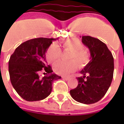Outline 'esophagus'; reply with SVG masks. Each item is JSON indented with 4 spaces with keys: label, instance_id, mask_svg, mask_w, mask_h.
Instances as JSON below:
<instances>
[{
    "label": "esophagus",
    "instance_id": "obj_1",
    "mask_svg": "<svg viewBox=\"0 0 124 124\" xmlns=\"http://www.w3.org/2000/svg\"><path fill=\"white\" fill-rule=\"evenodd\" d=\"M62 78L65 80H68L70 79V77H62Z\"/></svg>",
    "mask_w": 124,
    "mask_h": 124
}]
</instances>
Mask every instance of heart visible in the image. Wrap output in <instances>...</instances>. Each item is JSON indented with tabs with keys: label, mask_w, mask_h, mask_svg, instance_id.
I'll return each mask as SVG.
<instances>
[{
	"label": "heart",
	"mask_w": 124,
	"mask_h": 124,
	"mask_svg": "<svg viewBox=\"0 0 124 124\" xmlns=\"http://www.w3.org/2000/svg\"><path fill=\"white\" fill-rule=\"evenodd\" d=\"M61 46L65 50L71 51L68 62L59 61L54 66V70L57 74L66 76L75 71L78 66L84 67L90 62V54L85 50L83 44L79 39L76 38H68L61 42ZM61 49L57 44H52L49 46L46 53V58L50 64H54L58 61L61 56ZM76 60L77 62L76 63Z\"/></svg>",
	"instance_id": "1"
}]
</instances>
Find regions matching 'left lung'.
I'll use <instances>...</instances> for the list:
<instances>
[{"label": "left lung", "instance_id": "1", "mask_svg": "<svg viewBox=\"0 0 124 124\" xmlns=\"http://www.w3.org/2000/svg\"><path fill=\"white\" fill-rule=\"evenodd\" d=\"M82 42L88 48L91 60L80 72L83 76L77 78L78 86L70 93L78 102L94 104L104 97L112 83L114 58L106 44L98 38L84 36Z\"/></svg>", "mask_w": 124, "mask_h": 124}]
</instances>
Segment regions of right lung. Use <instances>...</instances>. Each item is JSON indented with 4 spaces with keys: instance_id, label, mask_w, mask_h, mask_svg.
<instances>
[{
    "instance_id": "add662e5",
    "label": "right lung",
    "mask_w": 124,
    "mask_h": 124,
    "mask_svg": "<svg viewBox=\"0 0 124 124\" xmlns=\"http://www.w3.org/2000/svg\"><path fill=\"white\" fill-rule=\"evenodd\" d=\"M55 38H38L21 44L10 56L8 62L10 79L18 94L28 101H39L50 94L52 82L61 77L52 74L46 65V52ZM49 74L42 78L39 73Z\"/></svg>"
}]
</instances>
